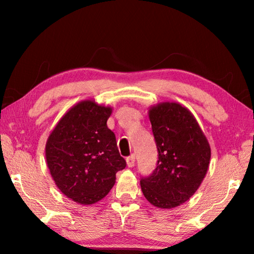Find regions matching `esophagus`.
Instances as JSON below:
<instances>
[{
	"instance_id": "34e87169",
	"label": "esophagus",
	"mask_w": 254,
	"mask_h": 254,
	"mask_svg": "<svg viewBox=\"0 0 254 254\" xmlns=\"http://www.w3.org/2000/svg\"><path fill=\"white\" fill-rule=\"evenodd\" d=\"M134 163H135L134 154H131L130 157L127 158V165L128 168H132V167H134Z\"/></svg>"
}]
</instances>
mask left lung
Instances as JSON below:
<instances>
[{
    "label": "left lung",
    "instance_id": "left-lung-1",
    "mask_svg": "<svg viewBox=\"0 0 254 254\" xmlns=\"http://www.w3.org/2000/svg\"><path fill=\"white\" fill-rule=\"evenodd\" d=\"M148 113L159 157L152 175L140 180L141 189L156 207H177L195 194L205 178L209 143L191 112L179 103H159Z\"/></svg>",
    "mask_w": 254,
    "mask_h": 254
}]
</instances>
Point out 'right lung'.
Wrapping results in <instances>:
<instances>
[{
    "label": "right lung",
    "instance_id": "obj_1",
    "mask_svg": "<svg viewBox=\"0 0 254 254\" xmlns=\"http://www.w3.org/2000/svg\"><path fill=\"white\" fill-rule=\"evenodd\" d=\"M112 107L85 100L70 107L50 132L46 160L56 186L77 204L92 205L109 194L126 168L115 134L107 127Z\"/></svg>",
    "mask_w": 254,
    "mask_h": 254
}]
</instances>
